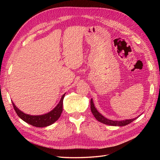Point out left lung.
I'll list each match as a JSON object with an SVG mask.
<instances>
[{
  "label": "left lung",
  "instance_id": "left-lung-1",
  "mask_svg": "<svg viewBox=\"0 0 160 160\" xmlns=\"http://www.w3.org/2000/svg\"><path fill=\"white\" fill-rule=\"evenodd\" d=\"M91 112L93 113V115H94L95 118L99 121V122L108 125H113V126H125V125H128L130 123H132V122L135 119H136V118L134 119H125V120H123V121H113L109 119L105 118V117L101 115L100 113H99V111L97 110V109L95 108L94 106V103L93 102V99H91Z\"/></svg>",
  "mask_w": 160,
  "mask_h": 160
}]
</instances>
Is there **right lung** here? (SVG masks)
<instances>
[{
	"label": "right lung",
	"instance_id": "right-lung-1",
	"mask_svg": "<svg viewBox=\"0 0 160 160\" xmlns=\"http://www.w3.org/2000/svg\"><path fill=\"white\" fill-rule=\"evenodd\" d=\"M65 95V93L62 96L59 103L57 104L54 109L51 111L49 113L41 115H30L26 114L23 113L21 110H19L16 107L15 105L13 103V102L12 103L17 114L24 122L32 125V126L37 128H44L49 126V125L55 123L60 118L62 111V102H63Z\"/></svg>",
	"mask_w": 160,
	"mask_h": 160
}]
</instances>
